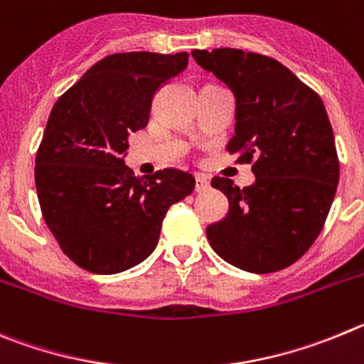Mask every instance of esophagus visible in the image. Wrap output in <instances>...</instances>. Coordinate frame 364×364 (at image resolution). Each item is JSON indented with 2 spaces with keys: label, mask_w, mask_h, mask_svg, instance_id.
Returning a JSON list of instances; mask_svg holds the SVG:
<instances>
[{
  "label": "esophagus",
  "mask_w": 364,
  "mask_h": 364,
  "mask_svg": "<svg viewBox=\"0 0 364 364\" xmlns=\"http://www.w3.org/2000/svg\"><path fill=\"white\" fill-rule=\"evenodd\" d=\"M208 188H210V181H208V178L203 174L196 176V192H205V190Z\"/></svg>",
  "instance_id": "34e87169"
}]
</instances>
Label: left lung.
I'll use <instances>...</instances> for the list:
<instances>
[{"label":"left lung","instance_id":"8db88e82","mask_svg":"<svg viewBox=\"0 0 364 364\" xmlns=\"http://www.w3.org/2000/svg\"><path fill=\"white\" fill-rule=\"evenodd\" d=\"M196 63L235 97L230 154L252 163L255 181L239 188L228 178L212 186L228 214L206 228L215 254L252 274L277 272L312 247L332 206L339 159L321 97L268 55L239 48L192 50Z\"/></svg>","mask_w":364,"mask_h":364}]
</instances>
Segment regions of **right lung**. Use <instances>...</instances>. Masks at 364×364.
Segmentation results:
<instances>
[{"mask_svg":"<svg viewBox=\"0 0 364 364\" xmlns=\"http://www.w3.org/2000/svg\"><path fill=\"white\" fill-rule=\"evenodd\" d=\"M186 65V52L107 55L55 101L36 190L47 227L77 267L117 274L145 261L170 206L192 194L188 172L136 178L125 165L129 136L149 123L154 94Z\"/></svg>","mask_w":364,"mask_h":364,"instance_id":"obj_1","label":"right lung"}]
</instances>
